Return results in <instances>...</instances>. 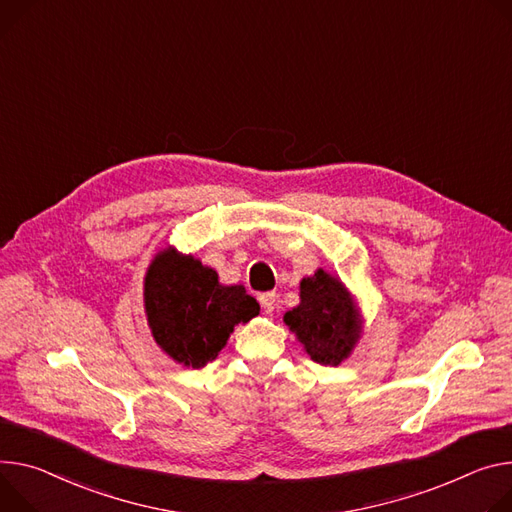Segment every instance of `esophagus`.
<instances>
[{
  "instance_id": "esophagus-1",
  "label": "esophagus",
  "mask_w": 512,
  "mask_h": 512,
  "mask_svg": "<svg viewBox=\"0 0 512 512\" xmlns=\"http://www.w3.org/2000/svg\"><path fill=\"white\" fill-rule=\"evenodd\" d=\"M259 304H261V308H263V312H273L275 310V306H277V294L275 292H265V294H261L259 296Z\"/></svg>"
}]
</instances>
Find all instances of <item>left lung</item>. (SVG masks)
I'll return each mask as SVG.
<instances>
[{
  "instance_id": "left-lung-1",
  "label": "left lung",
  "mask_w": 512,
  "mask_h": 512,
  "mask_svg": "<svg viewBox=\"0 0 512 512\" xmlns=\"http://www.w3.org/2000/svg\"><path fill=\"white\" fill-rule=\"evenodd\" d=\"M284 322L320 365H341L363 331L357 300L337 275L324 269L302 277L300 304L284 314Z\"/></svg>"
}]
</instances>
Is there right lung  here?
<instances>
[{"label":"right lung","instance_id":"add662e5","mask_svg":"<svg viewBox=\"0 0 512 512\" xmlns=\"http://www.w3.org/2000/svg\"><path fill=\"white\" fill-rule=\"evenodd\" d=\"M143 298L155 343L194 369L214 361L237 324L259 314L257 300L243 286L220 284L212 267L171 245L147 267Z\"/></svg>","mask_w":512,"mask_h":512}]
</instances>
